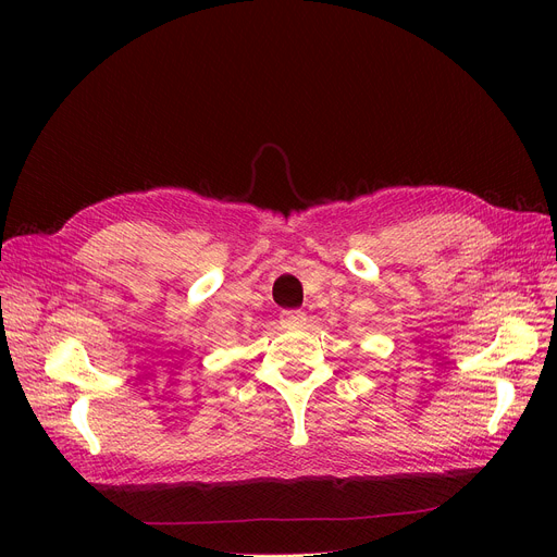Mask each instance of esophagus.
<instances>
[{
	"mask_svg": "<svg viewBox=\"0 0 557 557\" xmlns=\"http://www.w3.org/2000/svg\"><path fill=\"white\" fill-rule=\"evenodd\" d=\"M302 323H305V313L298 311V309L282 311V315H280V325H282L284 330H296V327H300Z\"/></svg>",
	"mask_w": 557,
	"mask_h": 557,
	"instance_id": "34e87169",
	"label": "esophagus"
}]
</instances>
